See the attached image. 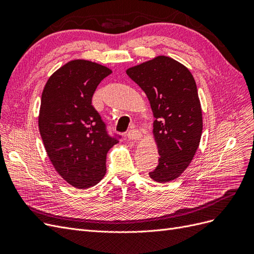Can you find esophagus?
Returning a JSON list of instances; mask_svg holds the SVG:
<instances>
[{
    "label": "esophagus",
    "instance_id": "1",
    "mask_svg": "<svg viewBox=\"0 0 254 254\" xmlns=\"http://www.w3.org/2000/svg\"><path fill=\"white\" fill-rule=\"evenodd\" d=\"M127 136H128V139L130 141H136V140H140V137L142 136V134H141V132L139 131V130L132 129V130H130V131L128 132Z\"/></svg>",
    "mask_w": 254,
    "mask_h": 254
}]
</instances>
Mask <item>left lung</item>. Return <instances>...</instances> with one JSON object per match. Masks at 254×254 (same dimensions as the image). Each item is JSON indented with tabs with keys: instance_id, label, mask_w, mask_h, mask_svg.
I'll use <instances>...</instances> for the list:
<instances>
[{
	"instance_id": "1",
	"label": "left lung",
	"mask_w": 254,
	"mask_h": 254,
	"mask_svg": "<svg viewBox=\"0 0 254 254\" xmlns=\"http://www.w3.org/2000/svg\"><path fill=\"white\" fill-rule=\"evenodd\" d=\"M147 95L156 121L153 135L159 164L149 173L160 183L187 170L200 143L202 111L193 75L171 57L158 56L126 71Z\"/></svg>"
}]
</instances>
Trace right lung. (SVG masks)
<instances>
[{"label":"right lung","instance_id":"1","mask_svg":"<svg viewBox=\"0 0 254 254\" xmlns=\"http://www.w3.org/2000/svg\"><path fill=\"white\" fill-rule=\"evenodd\" d=\"M110 68L72 60L54 73L43 89L39 130L45 150L63 178L77 189L95 186L106 174L107 152L119 143L110 136L92 96Z\"/></svg>","mask_w":254,"mask_h":254}]
</instances>
